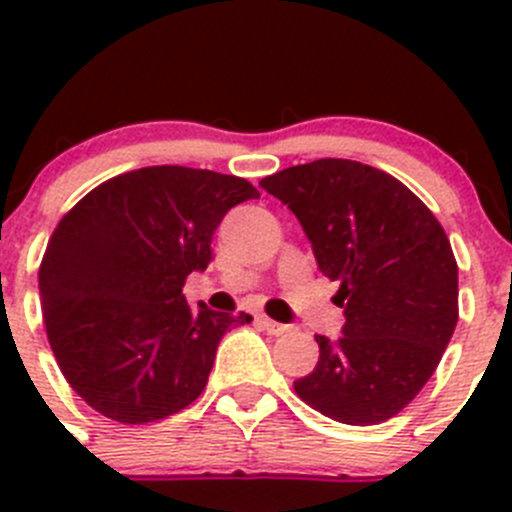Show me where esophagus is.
<instances>
[{
    "label": "esophagus",
    "mask_w": 512,
    "mask_h": 512,
    "mask_svg": "<svg viewBox=\"0 0 512 512\" xmlns=\"http://www.w3.org/2000/svg\"><path fill=\"white\" fill-rule=\"evenodd\" d=\"M260 324H262V327H265L267 332H270V334H277V337H280V334H285V332H287L285 324L275 322V319H270V317H260Z\"/></svg>",
    "instance_id": "esophagus-1"
}]
</instances>
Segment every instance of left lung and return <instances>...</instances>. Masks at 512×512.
Listing matches in <instances>:
<instances>
[{"label":"left lung","instance_id":"1","mask_svg":"<svg viewBox=\"0 0 512 512\" xmlns=\"http://www.w3.org/2000/svg\"><path fill=\"white\" fill-rule=\"evenodd\" d=\"M297 215L317 267L339 282L342 337H319L294 391L349 426L394 418L436 371L458 322V265L436 215L394 175L322 158L260 180Z\"/></svg>","mask_w":512,"mask_h":512}]
</instances>
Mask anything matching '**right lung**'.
Instances as JSON below:
<instances>
[{"mask_svg":"<svg viewBox=\"0 0 512 512\" xmlns=\"http://www.w3.org/2000/svg\"><path fill=\"white\" fill-rule=\"evenodd\" d=\"M260 198L237 175L151 165L106 180L56 225L39 265L46 337L71 389L111 421L141 426L203 394L227 329L250 324L183 285L210 262L220 220Z\"/></svg>","mask_w":512,"mask_h":512,"instance_id":"right-lung-1","label":"right lung"}]
</instances>
